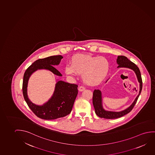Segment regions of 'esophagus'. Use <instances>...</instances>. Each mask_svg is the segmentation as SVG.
Listing matches in <instances>:
<instances>
[{"label": "esophagus", "mask_w": 155, "mask_h": 155, "mask_svg": "<svg viewBox=\"0 0 155 155\" xmlns=\"http://www.w3.org/2000/svg\"><path fill=\"white\" fill-rule=\"evenodd\" d=\"M85 90V87L83 86H80L79 87L78 90L79 91H81V92H82V91H83Z\"/></svg>", "instance_id": "obj_1"}]
</instances>
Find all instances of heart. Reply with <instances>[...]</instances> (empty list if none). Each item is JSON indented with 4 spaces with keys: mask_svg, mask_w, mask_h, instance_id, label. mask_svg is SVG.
Instances as JSON below:
<instances>
[{
    "mask_svg": "<svg viewBox=\"0 0 155 155\" xmlns=\"http://www.w3.org/2000/svg\"><path fill=\"white\" fill-rule=\"evenodd\" d=\"M110 63L103 56H94L79 54L72 56L70 64L65 65V72L67 74H82L86 83L96 85L102 82L107 76Z\"/></svg>",
    "mask_w": 155,
    "mask_h": 155,
    "instance_id": "b5f03b06",
    "label": "heart"
}]
</instances>
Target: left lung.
Listing matches in <instances>:
<instances>
[{"label": "left lung", "mask_w": 155, "mask_h": 155, "mask_svg": "<svg viewBox=\"0 0 155 155\" xmlns=\"http://www.w3.org/2000/svg\"><path fill=\"white\" fill-rule=\"evenodd\" d=\"M117 62L118 64L119 65L118 66V68H128L134 71L135 74H137L138 81L140 84L139 94L137 96L134 101L132 104V105L127 109L120 112H112V111H106L103 109L102 106L101 91L99 90H95L93 92V104L94 107L95 114H97V116H98L100 118L109 119H116L127 114L131 111L133 108H134L135 104L137 103V99L139 98V97L141 92L142 88V80L141 74L139 68L137 67V65L135 63L129 60L128 58L125 56L120 55L118 56Z\"/></svg>", "instance_id": "obj_1"}]
</instances>
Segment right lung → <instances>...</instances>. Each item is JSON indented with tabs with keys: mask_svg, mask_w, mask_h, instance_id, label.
<instances>
[{
	"mask_svg": "<svg viewBox=\"0 0 155 155\" xmlns=\"http://www.w3.org/2000/svg\"><path fill=\"white\" fill-rule=\"evenodd\" d=\"M62 58L61 55H56L38 59L27 68L23 76L22 91L24 99L32 111L41 119L52 120L68 115L71 111L78 94L77 85L60 81L56 84L51 99L43 106H36L28 97L27 85L30 75L37 70L45 69L49 70L57 76H62V75L53 65H58Z\"/></svg>",
	"mask_w": 155,
	"mask_h": 155,
	"instance_id": "1",
	"label": "right lung"
}]
</instances>
